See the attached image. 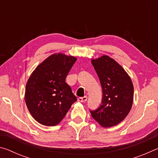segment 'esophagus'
<instances>
[{
	"mask_svg": "<svg viewBox=\"0 0 158 158\" xmlns=\"http://www.w3.org/2000/svg\"><path fill=\"white\" fill-rule=\"evenodd\" d=\"M87 99H88L87 96H84V97H82V98H79L78 102H85L87 100Z\"/></svg>",
	"mask_w": 158,
	"mask_h": 158,
	"instance_id": "esophagus-1",
	"label": "esophagus"
}]
</instances>
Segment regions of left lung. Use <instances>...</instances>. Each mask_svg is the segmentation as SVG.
<instances>
[{
    "label": "left lung",
    "instance_id": "8db88e82",
    "mask_svg": "<svg viewBox=\"0 0 158 158\" xmlns=\"http://www.w3.org/2000/svg\"><path fill=\"white\" fill-rule=\"evenodd\" d=\"M91 63L100 79L103 96L102 105L90 112L101 126H114L123 121L132 108V80L125 69L108 56L93 59Z\"/></svg>",
    "mask_w": 158,
    "mask_h": 158
}]
</instances>
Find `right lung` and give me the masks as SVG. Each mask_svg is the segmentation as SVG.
Returning a JSON list of instances; mask_svg holds the SVG:
<instances>
[{
  "instance_id": "1",
  "label": "right lung",
  "mask_w": 158,
  "mask_h": 158,
  "mask_svg": "<svg viewBox=\"0 0 158 158\" xmlns=\"http://www.w3.org/2000/svg\"><path fill=\"white\" fill-rule=\"evenodd\" d=\"M77 58L53 53L40 64L26 85L25 101L31 114L42 125L54 126L65 116L77 101L65 82Z\"/></svg>"
}]
</instances>
